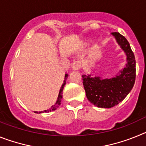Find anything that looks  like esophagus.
<instances>
[{"mask_svg":"<svg viewBox=\"0 0 146 146\" xmlns=\"http://www.w3.org/2000/svg\"><path fill=\"white\" fill-rule=\"evenodd\" d=\"M71 68L73 70H77L80 69L81 68V62L79 61H76L73 63H72Z\"/></svg>","mask_w":146,"mask_h":146,"instance_id":"1","label":"esophagus"}]
</instances>
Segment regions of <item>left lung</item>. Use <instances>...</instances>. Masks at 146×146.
Wrapping results in <instances>:
<instances>
[{
  "label": "left lung",
  "instance_id": "left-lung-1",
  "mask_svg": "<svg viewBox=\"0 0 146 146\" xmlns=\"http://www.w3.org/2000/svg\"><path fill=\"white\" fill-rule=\"evenodd\" d=\"M126 56V64L115 76L110 78L82 75L87 99L101 108H111L118 104L133 88L136 77V62L129 42L118 32L111 34Z\"/></svg>",
  "mask_w": 146,
  "mask_h": 146
}]
</instances>
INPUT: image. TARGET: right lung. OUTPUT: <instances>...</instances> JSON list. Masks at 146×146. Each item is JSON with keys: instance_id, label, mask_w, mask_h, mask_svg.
<instances>
[{"instance_id": "right-lung-1", "label": "right lung", "mask_w": 146, "mask_h": 146, "mask_svg": "<svg viewBox=\"0 0 146 146\" xmlns=\"http://www.w3.org/2000/svg\"><path fill=\"white\" fill-rule=\"evenodd\" d=\"M68 77V75L67 73H65L64 75V82H63L62 85L61 87L60 90H59V95H58V98H57V100H56V102L54 104L53 106L49 109L48 110H44V111H35V113H42V112H49V111H54L56 110V109L60 106L61 103H62V91H63V89H64V85H65L66 84V80H67V78Z\"/></svg>"}]
</instances>
